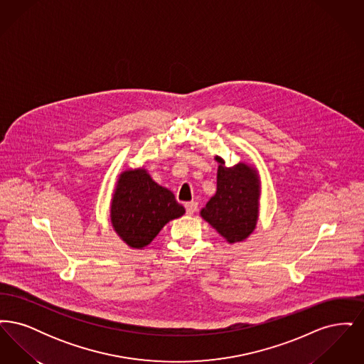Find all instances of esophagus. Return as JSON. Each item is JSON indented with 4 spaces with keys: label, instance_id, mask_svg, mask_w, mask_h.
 <instances>
[{
    "label": "esophagus",
    "instance_id": "esophagus-1",
    "mask_svg": "<svg viewBox=\"0 0 364 364\" xmlns=\"http://www.w3.org/2000/svg\"><path fill=\"white\" fill-rule=\"evenodd\" d=\"M198 208V203L196 202H187L186 203V210H187V214L192 215Z\"/></svg>",
    "mask_w": 364,
    "mask_h": 364
}]
</instances>
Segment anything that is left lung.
I'll return each instance as SVG.
<instances>
[{
  "label": "left lung",
  "mask_w": 364,
  "mask_h": 364,
  "mask_svg": "<svg viewBox=\"0 0 364 364\" xmlns=\"http://www.w3.org/2000/svg\"><path fill=\"white\" fill-rule=\"evenodd\" d=\"M214 159L218 162L217 191L200 210V217L229 244L244 242L259 218V174L245 162L226 166L224 158Z\"/></svg>",
  "instance_id": "left-lung-1"
}]
</instances>
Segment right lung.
Listing matches in <instances>:
<instances>
[{"label": "right lung", "mask_w": 364, "mask_h": 364, "mask_svg": "<svg viewBox=\"0 0 364 364\" xmlns=\"http://www.w3.org/2000/svg\"><path fill=\"white\" fill-rule=\"evenodd\" d=\"M186 213L173 192L153 180L144 168L119 176L110 203V223L122 242L141 250L159 230Z\"/></svg>", "instance_id": "obj_1"}]
</instances>
